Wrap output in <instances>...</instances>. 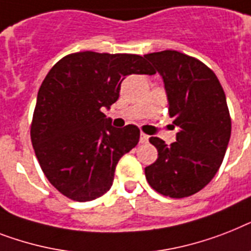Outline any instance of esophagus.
I'll return each mask as SVG.
<instances>
[{
  "mask_svg": "<svg viewBox=\"0 0 251 251\" xmlns=\"http://www.w3.org/2000/svg\"><path fill=\"white\" fill-rule=\"evenodd\" d=\"M139 142L140 143H147V142H148V135H146V134H143V132H142V134H140Z\"/></svg>",
  "mask_w": 251,
  "mask_h": 251,
  "instance_id": "esophagus-1",
  "label": "esophagus"
}]
</instances>
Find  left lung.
<instances>
[{"instance_id":"1","label":"left lung","mask_w":251,"mask_h":251,"mask_svg":"<svg viewBox=\"0 0 251 251\" xmlns=\"http://www.w3.org/2000/svg\"><path fill=\"white\" fill-rule=\"evenodd\" d=\"M164 79L169 115L179 127L170 146L152 136L156 162L146 168L154 191L183 199L201 191L217 174L231 138L226 94L215 73L199 59L165 50L144 55Z\"/></svg>"}]
</instances>
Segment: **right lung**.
<instances>
[{"label": "right lung", "mask_w": 251, "mask_h": 251, "mask_svg": "<svg viewBox=\"0 0 251 251\" xmlns=\"http://www.w3.org/2000/svg\"><path fill=\"white\" fill-rule=\"evenodd\" d=\"M143 56L83 51L60 59L37 94L30 139L49 182L85 202L112 187L116 165L139 142L135 125L112 126L103 113L129 75H154Z\"/></svg>", "instance_id": "right-lung-1"}]
</instances>
